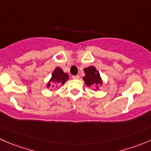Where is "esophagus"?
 Masks as SVG:
<instances>
[{
	"label": "esophagus",
	"instance_id": "34e87169",
	"mask_svg": "<svg viewBox=\"0 0 151 151\" xmlns=\"http://www.w3.org/2000/svg\"><path fill=\"white\" fill-rule=\"evenodd\" d=\"M72 78L73 79H79V78H80V76L78 75H76V76H73Z\"/></svg>",
	"mask_w": 151,
	"mask_h": 151
}]
</instances>
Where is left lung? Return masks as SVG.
Returning <instances> with one entry per match:
<instances>
[{"mask_svg": "<svg viewBox=\"0 0 151 151\" xmlns=\"http://www.w3.org/2000/svg\"><path fill=\"white\" fill-rule=\"evenodd\" d=\"M84 72L86 76L83 77V81L86 83L87 86H91L92 85L96 84L97 88H98L97 85L102 84V80H101L100 75L96 68L93 66H90L88 68H85Z\"/></svg>", "mask_w": 151, "mask_h": 151, "instance_id": "8db88e82", "label": "left lung"}]
</instances>
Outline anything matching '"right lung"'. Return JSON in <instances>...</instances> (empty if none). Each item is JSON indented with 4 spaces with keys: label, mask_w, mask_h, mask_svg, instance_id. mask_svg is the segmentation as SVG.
Instances as JSON below:
<instances>
[{
    "label": "right lung",
    "mask_w": 151,
    "mask_h": 151,
    "mask_svg": "<svg viewBox=\"0 0 151 151\" xmlns=\"http://www.w3.org/2000/svg\"><path fill=\"white\" fill-rule=\"evenodd\" d=\"M69 78L68 73H65L63 70L60 68H57L52 73V78L48 83L47 87L52 86V88L57 87L60 85H63Z\"/></svg>",
    "instance_id": "1"
}]
</instances>
